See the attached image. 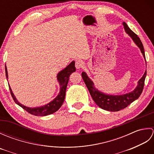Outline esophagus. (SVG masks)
Listing matches in <instances>:
<instances>
[{
  "label": "esophagus",
  "instance_id": "34e87169",
  "mask_svg": "<svg viewBox=\"0 0 154 154\" xmlns=\"http://www.w3.org/2000/svg\"><path fill=\"white\" fill-rule=\"evenodd\" d=\"M75 67H76L77 69L82 68L83 67V62L79 60H77L75 61Z\"/></svg>",
  "mask_w": 154,
  "mask_h": 154
}]
</instances>
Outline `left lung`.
I'll return each instance as SVG.
<instances>
[{
    "instance_id": "1",
    "label": "left lung",
    "mask_w": 154,
    "mask_h": 154,
    "mask_svg": "<svg viewBox=\"0 0 154 154\" xmlns=\"http://www.w3.org/2000/svg\"><path fill=\"white\" fill-rule=\"evenodd\" d=\"M123 25L126 33L129 34L130 36L132 38L134 42H135V44L140 48L143 57L146 59L144 49H143V44L140 38L138 36V35H136L134 32L130 30L125 22L123 23ZM81 75H82L83 79L86 85L88 90L89 91L91 97H92L93 99L97 105L104 110L111 111V112H116V111H119L127 107L135 100L138 99L140 94L142 93L143 86H144L146 71H145L142 77L139 80L138 86H137L134 91L131 93L123 94V95L115 96L109 95V94L100 92L94 88L93 81L88 77L86 73L83 72L81 73Z\"/></svg>"
}]
</instances>
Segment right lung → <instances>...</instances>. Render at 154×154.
I'll return each instance as SVG.
<instances>
[{
	"mask_svg": "<svg viewBox=\"0 0 154 154\" xmlns=\"http://www.w3.org/2000/svg\"><path fill=\"white\" fill-rule=\"evenodd\" d=\"M76 69L75 67V61H72L71 63L68 65L67 67H65L63 70L60 71L57 75V80L59 83L60 84V92L59 93L58 95L56 97L55 99L50 102V103L47 104L46 105L42 106L40 107L37 108H29L26 107L22 104L18 103V101L16 100V97H14V94L12 92V90L11 87L9 86L10 92H11V96L12 97L13 100L14 102L18 104L20 106H21L22 109H24L26 111L32 114L34 116H47L49 114H53L56 112L57 110L60 109V108L62 104H63L65 97V92H66V88L67 86V83L69 81V77L70 75L75 71ZM5 72H6V79H8V73H7V69H6V67L5 66Z\"/></svg>",
	"mask_w": 154,
	"mask_h": 154,
	"instance_id": "add662e5",
	"label": "right lung"
}]
</instances>
